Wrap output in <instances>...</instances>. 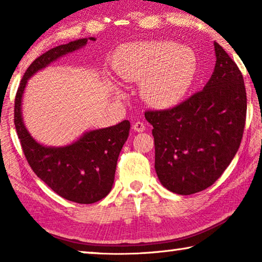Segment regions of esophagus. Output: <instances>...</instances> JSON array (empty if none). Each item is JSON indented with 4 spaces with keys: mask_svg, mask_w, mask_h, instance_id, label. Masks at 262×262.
Segmentation results:
<instances>
[{
    "mask_svg": "<svg viewBox=\"0 0 262 262\" xmlns=\"http://www.w3.org/2000/svg\"><path fill=\"white\" fill-rule=\"evenodd\" d=\"M132 128L136 132H143L145 130V124L143 123V121H136V123L132 125Z\"/></svg>",
    "mask_w": 262,
    "mask_h": 262,
    "instance_id": "esophagus-1",
    "label": "esophagus"
}]
</instances>
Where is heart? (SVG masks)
Instances as JSON below:
<instances>
[{
    "label": "heart",
    "mask_w": 262,
    "mask_h": 262,
    "mask_svg": "<svg viewBox=\"0 0 262 262\" xmlns=\"http://www.w3.org/2000/svg\"><path fill=\"white\" fill-rule=\"evenodd\" d=\"M113 68L121 80L141 82V95L148 105L169 108L192 87L198 59L192 49L175 41H136L118 50Z\"/></svg>",
    "instance_id": "heart-1"
}]
</instances>
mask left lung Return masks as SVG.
<instances>
[{"label": "left lung", "mask_w": 262, "mask_h": 262, "mask_svg": "<svg viewBox=\"0 0 262 262\" xmlns=\"http://www.w3.org/2000/svg\"><path fill=\"white\" fill-rule=\"evenodd\" d=\"M214 70L203 91L180 105L146 111L155 141V170L170 192L188 195L210 187L239 148L247 96L241 71L213 42Z\"/></svg>", "instance_id": "1"}]
</instances>
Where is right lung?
<instances>
[{
  "mask_svg": "<svg viewBox=\"0 0 262 262\" xmlns=\"http://www.w3.org/2000/svg\"><path fill=\"white\" fill-rule=\"evenodd\" d=\"M83 38L56 46L42 53L28 67L15 96L14 124L24 154L32 169L53 192L78 204H93L112 189L117 161L130 131V121L84 132L77 141L64 146H46L32 137L23 119V95L27 81L60 57L83 48Z\"/></svg>",
  "mask_w": 262,
  "mask_h": 262,
  "instance_id": "add662e5",
  "label": "right lung"
}]
</instances>
